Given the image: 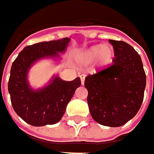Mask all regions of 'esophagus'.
Segmentation results:
<instances>
[{
    "instance_id": "1",
    "label": "esophagus",
    "mask_w": 154,
    "mask_h": 154,
    "mask_svg": "<svg viewBox=\"0 0 154 154\" xmlns=\"http://www.w3.org/2000/svg\"><path fill=\"white\" fill-rule=\"evenodd\" d=\"M80 80H81V84L83 85V84H84V82H85V78H86V74H80Z\"/></svg>"
}]
</instances>
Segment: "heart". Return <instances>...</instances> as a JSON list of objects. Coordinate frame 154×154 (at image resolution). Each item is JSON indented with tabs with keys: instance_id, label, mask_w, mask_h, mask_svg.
Wrapping results in <instances>:
<instances>
[{
	"instance_id": "b5f03b06",
	"label": "heart",
	"mask_w": 154,
	"mask_h": 154,
	"mask_svg": "<svg viewBox=\"0 0 154 154\" xmlns=\"http://www.w3.org/2000/svg\"><path fill=\"white\" fill-rule=\"evenodd\" d=\"M114 55V51L109 45H96L86 51L83 56V62L85 63H92L98 58V62L105 66L109 64Z\"/></svg>"
}]
</instances>
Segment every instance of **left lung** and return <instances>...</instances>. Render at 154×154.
Listing matches in <instances>:
<instances>
[{"label":"left lung","mask_w":154,"mask_h":154,"mask_svg":"<svg viewBox=\"0 0 154 154\" xmlns=\"http://www.w3.org/2000/svg\"><path fill=\"white\" fill-rule=\"evenodd\" d=\"M113 63L85 79L92 117L108 127H119L137 114L144 98L146 74L140 56L131 45L111 40Z\"/></svg>","instance_id":"left-lung-1"}]
</instances>
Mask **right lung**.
Returning a JSON list of instances; mask_svg holds the SVG:
<instances>
[{"instance_id":"right-lung-1","label":"right lung","mask_w":154,"mask_h":154,"mask_svg":"<svg viewBox=\"0 0 154 154\" xmlns=\"http://www.w3.org/2000/svg\"><path fill=\"white\" fill-rule=\"evenodd\" d=\"M69 38L41 42L24 48L12 64L8 80L11 103L17 115L32 126L52 125L60 121L75 90L81 85L80 77L72 81L53 79L50 85L38 91L27 83L32 64L45 57L58 56L64 52Z\"/></svg>"}]
</instances>
